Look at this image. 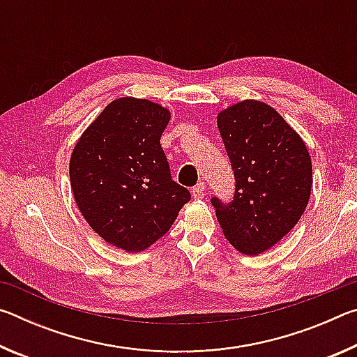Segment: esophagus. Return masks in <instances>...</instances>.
I'll return each instance as SVG.
<instances>
[{
  "label": "esophagus",
  "instance_id": "1",
  "mask_svg": "<svg viewBox=\"0 0 357 357\" xmlns=\"http://www.w3.org/2000/svg\"><path fill=\"white\" fill-rule=\"evenodd\" d=\"M192 197L197 198V200H202L204 197V184H198L192 189Z\"/></svg>",
  "mask_w": 357,
  "mask_h": 357
}]
</instances>
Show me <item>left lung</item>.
I'll list each match as a JSON object with an SVG mask.
<instances>
[{"label":"left lung","instance_id":"obj_1","mask_svg":"<svg viewBox=\"0 0 357 357\" xmlns=\"http://www.w3.org/2000/svg\"><path fill=\"white\" fill-rule=\"evenodd\" d=\"M231 162V203L213 198L222 231L244 255H259L299 222L310 200L312 159L291 126L264 102L245 99L217 114Z\"/></svg>","mask_w":357,"mask_h":357}]
</instances>
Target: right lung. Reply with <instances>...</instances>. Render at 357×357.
<instances>
[{
  "instance_id": "obj_1",
  "label": "right lung",
  "mask_w": 357,
  "mask_h": 357,
  "mask_svg": "<svg viewBox=\"0 0 357 357\" xmlns=\"http://www.w3.org/2000/svg\"><path fill=\"white\" fill-rule=\"evenodd\" d=\"M172 113L148 99L119 98L96 118L70 154V187L96 233L142 252L170 229L190 192L174 183L160 146Z\"/></svg>"
}]
</instances>
